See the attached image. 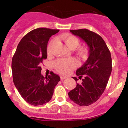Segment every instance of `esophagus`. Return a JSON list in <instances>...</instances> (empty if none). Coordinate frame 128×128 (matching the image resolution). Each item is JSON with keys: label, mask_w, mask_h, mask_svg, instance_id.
I'll list each match as a JSON object with an SVG mask.
<instances>
[{"label": "esophagus", "mask_w": 128, "mask_h": 128, "mask_svg": "<svg viewBox=\"0 0 128 128\" xmlns=\"http://www.w3.org/2000/svg\"><path fill=\"white\" fill-rule=\"evenodd\" d=\"M60 80H64V79H65V78H66L67 77H66V76H60Z\"/></svg>", "instance_id": "obj_1"}]
</instances>
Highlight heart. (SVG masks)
<instances>
[{"label":"heart","instance_id":"1","mask_svg":"<svg viewBox=\"0 0 128 128\" xmlns=\"http://www.w3.org/2000/svg\"><path fill=\"white\" fill-rule=\"evenodd\" d=\"M62 39L64 41L66 44L68 46V47L72 50L77 48L80 44V40L77 36L70 34H64L62 36ZM54 40H52L48 46L47 51L48 52H50L51 51V46ZM76 53L80 58L82 59H86L88 56L89 51L87 48H78L76 50ZM54 65L58 72L62 74H67L71 71L72 69L76 68L78 64L76 59L74 58H70V59H58L54 62Z\"/></svg>","mask_w":128,"mask_h":128}]
</instances>
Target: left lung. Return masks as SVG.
I'll return each instance as SVG.
<instances>
[{
  "instance_id": "obj_1",
  "label": "left lung",
  "mask_w": 128,
  "mask_h": 128,
  "mask_svg": "<svg viewBox=\"0 0 128 128\" xmlns=\"http://www.w3.org/2000/svg\"><path fill=\"white\" fill-rule=\"evenodd\" d=\"M73 34L80 37L89 48L87 60L76 71L82 82L69 93L75 104L87 106L96 102L105 90L112 70L111 53L105 42L99 34L87 29L70 30ZM77 81V77H72Z\"/></svg>"
}]
</instances>
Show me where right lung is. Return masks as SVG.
I'll use <instances>...</instances> for the list:
<instances>
[{
    "mask_svg": "<svg viewBox=\"0 0 128 128\" xmlns=\"http://www.w3.org/2000/svg\"><path fill=\"white\" fill-rule=\"evenodd\" d=\"M59 30L38 28L24 36L12 60L14 85L29 104L41 105L49 102L60 77L51 72L48 77L41 74V64L47 58V45L50 37Z\"/></svg>",
    "mask_w": 128,
    "mask_h": 128,
    "instance_id": "right-lung-1",
    "label": "right lung"
}]
</instances>
